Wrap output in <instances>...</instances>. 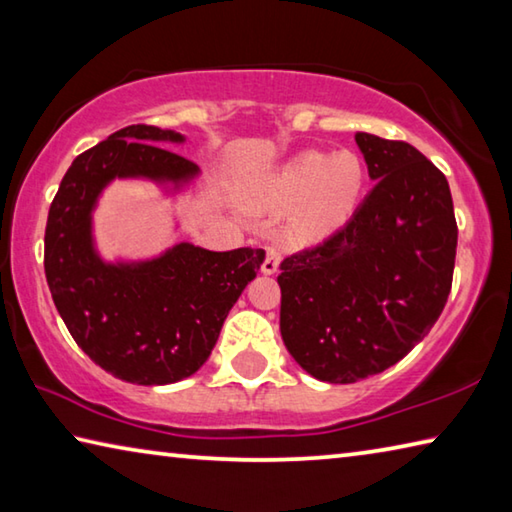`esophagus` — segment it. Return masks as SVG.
<instances>
[{
	"label": "esophagus",
	"mask_w": 512,
	"mask_h": 512,
	"mask_svg": "<svg viewBox=\"0 0 512 512\" xmlns=\"http://www.w3.org/2000/svg\"><path fill=\"white\" fill-rule=\"evenodd\" d=\"M277 268H280V250H277L275 246H268L266 248V259L262 264V273L273 275V273H277Z\"/></svg>",
	"instance_id": "esophagus-1"
}]
</instances>
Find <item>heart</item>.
<instances>
[{"label":"heart","instance_id":"obj_1","mask_svg":"<svg viewBox=\"0 0 512 512\" xmlns=\"http://www.w3.org/2000/svg\"><path fill=\"white\" fill-rule=\"evenodd\" d=\"M366 187V167L357 153L307 151L291 158L266 187L275 205H296L291 228L300 239H316L350 219Z\"/></svg>","mask_w":512,"mask_h":512}]
</instances>
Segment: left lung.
Returning a JSON list of instances; mask_svg holds the SVG:
<instances>
[{
  "label": "left lung",
  "mask_w": 512,
  "mask_h": 512,
  "mask_svg": "<svg viewBox=\"0 0 512 512\" xmlns=\"http://www.w3.org/2000/svg\"><path fill=\"white\" fill-rule=\"evenodd\" d=\"M375 187L352 219L280 264V332L311 377L354 384L395 366L443 314L458 228L447 178L415 146L354 135Z\"/></svg>",
  "instance_id": "8db88e82"
}]
</instances>
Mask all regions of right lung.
<instances>
[{
  "label": "right lung",
  "mask_w": 512,
  "mask_h": 512,
  "mask_svg": "<svg viewBox=\"0 0 512 512\" xmlns=\"http://www.w3.org/2000/svg\"><path fill=\"white\" fill-rule=\"evenodd\" d=\"M183 142L158 126L121 128L72 162L47 216L45 275L60 318L97 366L140 386L192 377L264 262L262 248L214 253L189 241L140 262L99 255L92 212L103 189L144 178L180 192L198 167L164 144Z\"/></svg>",
  "instance_id": "right-lung-1"
}]
</instances>
